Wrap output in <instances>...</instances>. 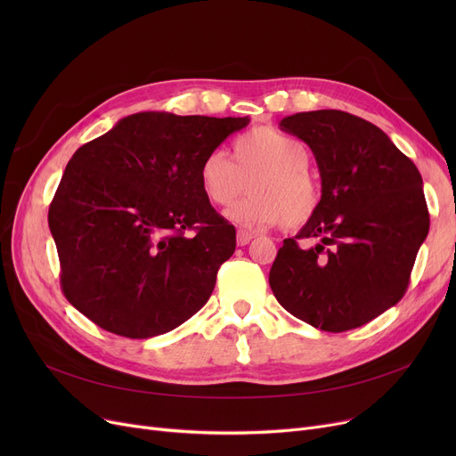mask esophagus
<instances>
[{"instance_id":"34e87169","label":"esophagus","mask_w":456,"mask_h":456,"mask_svg":"<svg viewBox=\"0 0 456 456\" xmlns=\"http://www.w3.org/2000/svg\"><path fill=\"white\" fill-rule=\"evenodd\" d=\"M253 240V234L248 231H238L236 232V244L238 246H248Z\"/></svg>"}]
</instances>
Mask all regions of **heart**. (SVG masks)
<instances>
[{
    "mask_svg": "<svg viewBox=\"0 0 456 456\" xmlns=\"http://www.w3.org/2000/svg\"><path fill=\"white\" fill-rule=\"evenodd\" d=\"M305 143L272 127H258L234 142V160L222 151L207 153L200 164V184L207 200L229 207L248 190L251 196L227 210V218L242 227L299 229L314 218L322 190L308 172Z\"/></svg>",
    "mask_w": 456,
    "mask_h": 456,
    "instance_id": "1",
    "label": "heart"
}]
</instances>
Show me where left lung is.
Returning <instances> with one entry per match:
<instances>
[{
    "label": "left lung",
    "instance_id": "8db88e82",
    "mask_svg": "<svg viewBox=\"0 0 456 456\" xmlns=\"http://www.w3.org/2000/svg\"><path fill=\"white\" fill-rule=\"evenodd\" d=\"M281 129L313 150L322 205L296 238H286L270 270L277 301L327 332L362 327L409 289L428 232L423 181L387 133L344 110H310ZM301 237L316 240L301 248Z\"/></svg>",
    "mask_w": 456,
    "mask_h": 456
}]
</instances>
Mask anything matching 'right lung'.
<instances>
[{
  "mask_svg": "<svg viewBox=\"0 0 456 456\" xmlns=\"http://www.w3.org/2000/svg\"><path fill=\"white\" fill-rule=\"evenodd\" d=\"M248 124L138 112L74 153L47 222L62 292L81 314L119 337L151 338L208 301L236 231L203 194L200 164Z\"/></svg>",
  "mask_w": 456,
  "mask_h": 456,
  "instance_id": "obj_1",
  "label": "right lung"
}]
</instances>
